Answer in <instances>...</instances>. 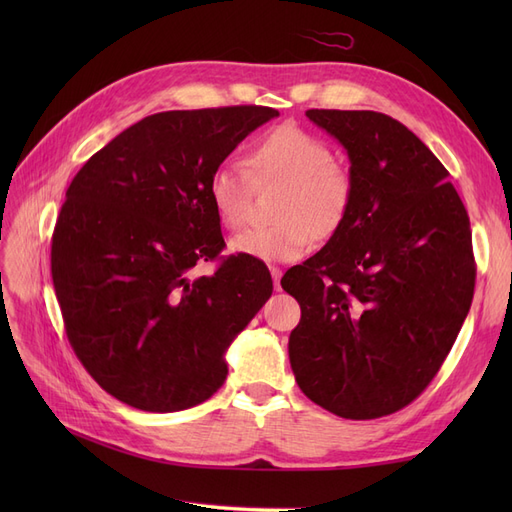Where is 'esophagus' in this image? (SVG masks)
Here are the masks:
<instances>
[{"label":"esophagus","instance_id":"34e87169","mask_svg":"<svg viewBox=\"0 0 512 512\" xmlns=\"http://www.w3.org/2000/svg\"><path fill=\"white\" fill-rule=\"evenodd\" d=\"M271 277H273V288L280 292L282 290V284H280V280H282V269H277V267H271Z\"/></svg>","mask_w":512,"mask_h":512}]
</instances>
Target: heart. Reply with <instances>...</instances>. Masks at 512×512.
Returning a JSON list of instances; mask_svg holds the SVG:
<instances>
[{"label":"heart","mask_w":512,"mask_h":512,"mask_svg":"<svg viewBox=\"0 0 512 512\" xmlns=\"http://www.w3.org/2000/svg\"><path fill=\"white\" fill-rule=\"evenodd\" d=\"M252 181L282 185L273 226L247 228L230 239V252L262 262H292L314 239H329L342 228L352 205V177L333 160L331 147L312 132L282 126L265 134L250 151V170L220 164L209 179V198L224 226L239 228L247 218Z\"/></svg>","instance_id":"heart-1"}]
</instances>
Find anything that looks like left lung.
<instances>
[{"label": "left lung", "mask_w": 512, "mask_h": 512, "mask_svg": "<svg viewBox=\"0 0 512 512\" xmlns=\"http://www.w3.org/2000/svg\"><path fill=\"white\" fill-rule=\"evenodd\" d=\"M305 115L344 145L354 190L342 228L282 277L301 305L290 367L314 404L367 421L408 406L451 352L474 297L470 218L404 123L374 111Z\"/></svg>", "instance_id": "8db88e82"}]
</instances>
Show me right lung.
<instances>
[{
  "instance_id": "1",
  "label": "right lung",
  "mask_w": 512,
  "mask_h": 512,
  "mask_svg": "<svg viewBox=\"0 0 512 512\" xmlns=\"http://www.w3.org/2000/svg\"><path fill=\"white\" fill-rule=\"evenodd\" d=\"M269 106L166 111L115 136L76 173L51 243L70 346L102 389L145 412L203 404L228 346L267 303V267L224 247L209 179Z\"/></svg>"
}]
</instances>
